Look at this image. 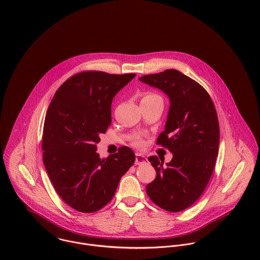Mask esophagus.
<instances>
[{
  "label": "esophagus",
  "mask_w": 260,
  "mask_h": 260,
  "mask_svg": "<svg viewBox=\"0 0 260 260\" xmlns=\"http://www.w3.org/2000/svg\"><path fill=\"white\" fill-rule=\"evenodd\" d=\"M135 156H136V159H135V164H136V165L145 164V163H147V161H148V159L146 158V156H144V155L141 154V153H136Z\"/></svg>",
  "instance_id": "obj_1"
}]
</instances>
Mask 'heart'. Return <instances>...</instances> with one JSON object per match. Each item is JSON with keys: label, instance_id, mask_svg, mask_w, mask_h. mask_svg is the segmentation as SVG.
I'll use <instances>...</instances> for the list:
<instances>
[{"label": "heart", "instance_id": "1", "mask_svg": "<svg viewBox=\"0 0 260 260\" xmlns=\"http://www.w3.org/2000/svg\"><path fill=\"white\" fill-rule=\"evenodd\" d=\"M154 98H160V97H159L158 95L154 94V93L147 92V93H145V94L143 95L142 100H150V99H154ZM142 100H141V101H142ZM135 143H136V145H141V142H140V141H136Z\"/></svg>", "mask_w": 260, "mask_h": 260}]
</instances>
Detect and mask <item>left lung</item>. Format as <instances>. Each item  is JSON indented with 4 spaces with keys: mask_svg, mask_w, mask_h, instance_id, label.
I'll return each instance as SVG.
<instances>
[{
    "mask_svg": "<svg viewBox=\"0 0 260 260\" xmlns=\"http://www.w3.org/2000/svg\"><path fill=\"white\" fill-rule=\"evenodd\" d=\"M139 80L162 90L170 101L165 130L156 143L168 149L173 158L165 166L157 156L149 157L156 178L146 192L162 209L179 212L201 196L214 170L219 148L217 113L207 91L177 70Z\"/></svg>",
    "mask_w": 260,
    "mask_h": 260,
    "instance_id": "left-lung-1",
    "label": "left lung"
}]
</instances>
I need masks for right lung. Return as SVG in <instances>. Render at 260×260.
<instances>
[{"label": "right lung", "instance_id": "right-lung-1", "mask_svg": "<svg viewBox=\"0 0 260 260\" xmlns=\"http://www.w3.org/2000/svg\"><path fill=\"white\" fill-rule=\"evenodd\" d=\"M135 76L78 73L60 86L49 105L42 138L44 165L56 192L79 212L92 213L108 204L135 162L127 146L104 159L96 152L100 135L111 125L113 98Z\"/></svg>", "mask_w": 260, "mask_h": 260}]
</instances>
